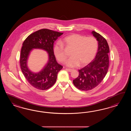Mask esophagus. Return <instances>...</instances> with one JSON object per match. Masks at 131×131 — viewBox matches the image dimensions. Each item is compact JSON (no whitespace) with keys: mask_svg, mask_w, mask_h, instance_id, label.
Listing matches in <instances>:
<instances>
[{"mask_svg":"<svg viewBox=\"0 0 131 131\" xmlns=\"http://www.w3.org/2000/svg\"><path fill=\"white\" fill-rule=\"evenodd\" d=\"M66 70H67L68 71H69V72H71L73 71V70H71V69H66Z\"/></svg>","mask_w":131,"mask_h":131,"instance_id":"1","label":"esophagus"}]
</instances>
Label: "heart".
<instances>
[{
	"instance_id": "1",
	"label": "heart",
	"mask_w": 131,
	"mask_h": 131,
	"mask_svg": "<svg viewBox=\"0 0 131 131\" xmlns=\"http://www.w3.org/2000/svg\"><path fill=\"white\" fill-rule=\"evenodd\" d=\"M63 42L68 48H72L71 57L66 60V65L69 67L73 68L84 66L89 63L95 57L98 43L94 37L77 34H73L64 38ZM53 51L56 58L59 61L63 62L66 60L63 45L57 43L53 48Z\"/></svg>"
}]
</instances>
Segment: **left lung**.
Returning a JSON list of instances; mask_svg holds the SVG:
<instances>
[{"instance_id": "1", "label": "left lung", "mask_w": 131, "mask_h": 131, "mask_svg": "<svg viewBox=\"0 0 131 131\" xmlns=\"http://www.w3.org/2000/svg\"><path fill=\"white\" fill-rule=\"evenodd\" d=\"M91 33L98 42L97 52L92 62L78 71L79 75L73 80L75 86L83 91L97 86L106 75L109 65L110 48L107 41L99 33L95 31Z\"/></svg>"}]
</instances>
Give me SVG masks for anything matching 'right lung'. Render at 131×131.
Here are the masks:
<instances>
[{"label":"right lung","instance_id":"add662e5","mask_svg":"<svg viewBox=\"0 0 131 131\" xmlns=\"http://www.w3.org/2000/svg\"><path fill=\"white\" fill-rule=\"evenodd\" d=\"M63 33L47 29H41L28 36L24 40L20 52V65L25 78L33 87L45 90L55 83L59 72L63 67L58 63L53 51L54 43ZM34 49H39L47 51V63L37 73L32 72L28 67L29 54Z\"/></svg>","mask_w":131,"mask_h":131}]
</instances>
